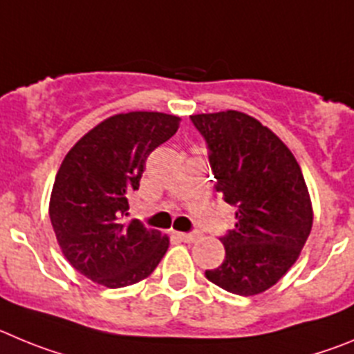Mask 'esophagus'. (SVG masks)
<instances>
[{
	"label": "esophagus",
	"instance_id": "1",
	"mask_svg": "<svg viewBox=\"0 0 354 354\" xmlns=\"http://www.w3.org/2000/svg\"><path fill=\"white\" fill-rule=\"evenodd\" d=\"M178 238L185 243H194L199 238V234H196V232H178Z\"/></svg>",
	"mask_w": 354,
	"mask_h": 354
}]
</instances>
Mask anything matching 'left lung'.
Here are the masks:
<instances>
[{
  "label": "left lung",
  "instance_id": "left-lung-1",
  "mask_svg": "<svg viewBox=\"0 0 354 354\" xmlns=\"http://www.w3.org/2000/svg\"><path fill=\"white\" fill-rule=\"evenodd\" d=\"M206 139L215 189L236 206L234 229L221 238L224 263L206 279L240 296L275 286L300 256L312 229L310 196L291 149L240 111L190 116Z\"/></svg>",
  "mask_w": 354,
  "mask_h": 354
}]
</instances>
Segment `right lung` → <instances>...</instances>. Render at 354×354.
Returning <instances> with one entry per match:
<instances>
[{"instance_id": "1", "label": "right lung", "mask_w": 354, "mask_h": 354, "mask_svg": "<svg viewBox=\"0 0 354 354\" xmlns=\"http://www.w3.org/2000/svg\"><path fill=\"white\" fill-rule=\"evenodd\" d=\"M180 127L174 114H114L84 133L63 158L49 216L63 256L97 284L116 289L151 275L169 238L127 221L129 192L139 189L148 155Z\"/></svg>"}]
</instances>
